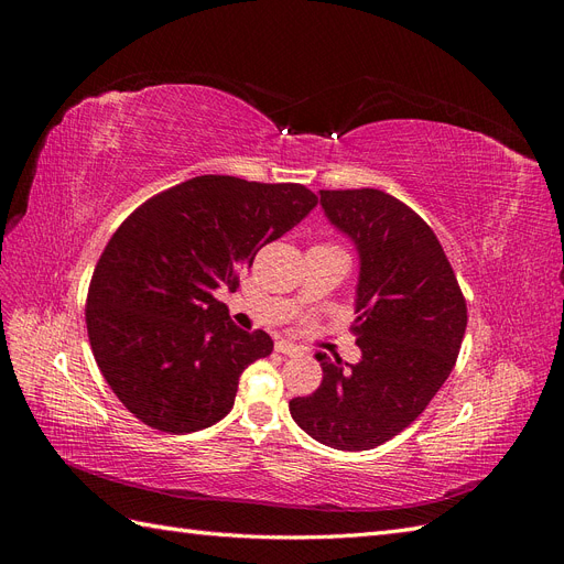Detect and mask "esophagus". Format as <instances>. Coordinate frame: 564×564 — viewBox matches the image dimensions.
Segmentation results:
<instances>
[{
  "instance_id": "34e87169",
  "label": "esophagus",
  "mask_w": 564,
  "mask_h": 564,
  "mask_svg": "<svg viewBox=\"0 0 564 564\" xmlns=\"http://www.w3.org/2000/svg\"><path fill=\"white\" fill-rule=\"evenodd\" d=\"M275 350L282 352V355H301V352H303V348L296 346V344H292V340H278Z\"/></svg>"
}]
</instances>
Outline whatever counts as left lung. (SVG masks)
Masks as SVG:
<instances>
[{"mask_svg":"<svg viewBox=\"0 0 564 564\" xmlns=\"http://www.w3.org/2000/svg\"><path fill=\"white\" fill-rule=\"evenodd\" d=\"M329 224L360 259L352 332L362 360L317 352L322 383L289 402L322 445L365 452L412 423L447 381L466 334V301L425 220L383 191H319Z\"/></svg>","mask_w":564,"mask_h":564,"instance_id":"8db88e82","label":"left lung"}]
</instances>
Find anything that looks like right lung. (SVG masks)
<instances>
[{
    "mask_svg": "<svg viewBox=\"0 0 564 564\" xmlns=\"http://www.w3.org/2000/svg\"><path fill=\"white\" fill-rule=\"evenodd\" d=\"M317 197L299 183L197 176L141 204L100 253L87 296L96 365L129 412L162 433L224 419L242 371L272 352L214 292L308 216Z\"/></svg>",
    "mask_w": 564,
    "mask_h": 564,
    "instance_id": "add662e5",
    "label": "right lung"
}]
</instances>
